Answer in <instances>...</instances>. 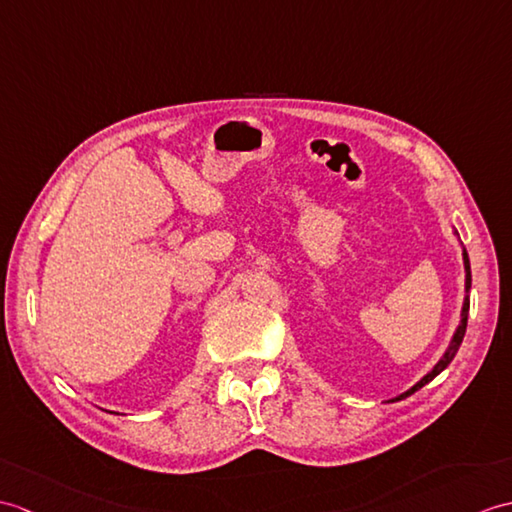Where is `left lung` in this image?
Wrapping results in <instances>:
<instances>
[{"label":"left lung","instance_id":"8db88e82","mask_svg":"<svg viewBox=\"0 0 512 512\" xmlns=\"http://www.w3.org/2000/svg\"><path fill=\"white\" fill-rule=\"evenodd\" d=\"M462 257H465V270H467V292L471 290V268H469V255H467V251L462 253ZM467 314H469V299H465V305H462V320H460V325H458V329H456V334H454V338H451V344H449V349L445 351V355L441 358V362H438L430 373H427L419 384H414L408 392H403L401 397H397V399H392V401H399V399H406L408 395H412V392H417L419 388H423L425 384H430L432 379L438 375V373H443L445 368L449 366V362L454 360V355L458 353V349H460V344H462V338H465V331H467Z\"/></svg>","mask_w":512,"mask_h":512}]
</instances>
